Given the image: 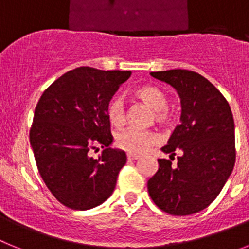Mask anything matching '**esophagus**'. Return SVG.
<instances>
[{"label": "esophagus", "mask_w": 249, "mask_h": 249, "mask_svg": "<svg viewBox=\"0 0 249 249\" xmlns=\"http://www.w3.org/2000/svg\"><path fill=\"white\" fill-rule=\"evenodd\" d=\"M140 158V156L136 155V153H127V160H136Z\"/></svg>", "instance_id": "1"}]
</instances>
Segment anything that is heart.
<instances>
[{
    "label": "heart",
    "instance_id": "heart-1",
    "mask_svg": "<svg viewBox=\"0 0 249 249\" xmlns=\"http://www.w3.org/2000/svg\"><path fill=\"white\" fill-rule=\"evenodd\" d=\"M136 97L143 101L155 111V121L160 124L168 123L172 118L168 111V97L162 89L153 85H144L135 91ZM107 117L116 127H121L126 122V106L121 97L111 100L107 107ZM158 142L155 132L144 129L127 128L122 129L116 135V146L129 153H143Z\"/></svg>",
    "mask_w": 249,
    "mask_h": 249
}]
</instances>
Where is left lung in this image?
<instances>
[{
  "mask_svg": "<svg viewBox=\"0 0 249 249\" xmlns=\"http://www.w3.org/2000/svg\"><path fill=\"white\" fill-rule=\"evenodd\" d=\"M181 98L178 124L162 151L177 164L158 160L147 182L152 201L163 212L190 215L210 206L227 182L236 162L234 121L223 94L210 81L188 70L151 72Z\"/></svg>",
  "mask_w": 249,
  "mask_h": 249,
  "instance_id": "obj_1",
  "label": "left lung"
}]
</instances>
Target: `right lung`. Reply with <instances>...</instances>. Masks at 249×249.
I'll return each mask as SVG.
<instances>
[{"mask_svg": "<svg viewBox=\"0 0 249 249\" xmlns=\"http://www.w3.org/2000/svg\"><path fill=\"white\" fill-rule=\"evenodd\" d=\"M131 73L74 68L54 81L37 103L30 129L37 168L51 193L68 208L91 210L113 192L127 157L109 147L113 137L107 107ZM97 145L105 149L94 160L89 151Z\"/></svg>", "mask_w": 249, "mask_h": 249, "instance_id": "right-lung-1", "label": "right lung"}]
</instances>
